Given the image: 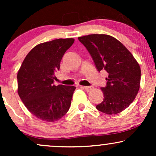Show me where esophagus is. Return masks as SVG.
<instances>
[{
    "instance_id": "obj_1",
    "label": "esophagus",
    "mask_w": 156,
    "mask_h": 156,
    "mask_svg": "<svg viewBox=\"0 0 156 156\" xmlns=\"http://www.w3.org/2000/svg\"><path fill=\"white\" fill-rule=\"evenodd\" d=\"M83 88L85 89L86 91H87V92H90L91 90L93 89V87H83Z\"/></svg>"
}]
</instances>
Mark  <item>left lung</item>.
Wrapping results in <instances>:
<instances>
[{
  "label": "left lung",
  "mask_w": 156,
  "mask_h": 156,
  "mask_svg": "<svg viewBox=\"0 0 156 156\" xmlns=\"http://www.w3.org/2000/svg\"><path fill=\"white\" fill-rule=\"evenodd\" d=\"M92 55L98 70L105 69L107 85L102 87L103 101L97 105L106 114L120 113L129 106L140 87V66L132 53L119 40L107 34H89L78 37Z\"/></svg>",
  "instance_id": "left-lung-1"
}]
</instances>
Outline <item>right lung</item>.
Wrapping results in <instances>:
<instances>
[{
    "instance_id": "obj_1",
    "label": "right lung",
    "mask_w": 156,
    "mask_h": 156,
    "mask_svg": "<svg viewBox=\"0 0 156 156\" xmlns=\"http://www.w3.org/2000/svg\"><path fill=\"white\" fill-rule=\"evenodd\" d=\"M73 38L58 39L36 45L17 73V92L27 109L39 119L55 122L67 114L76 87L53 85L55 71Z\"/></svg>"
}]
</instances>
